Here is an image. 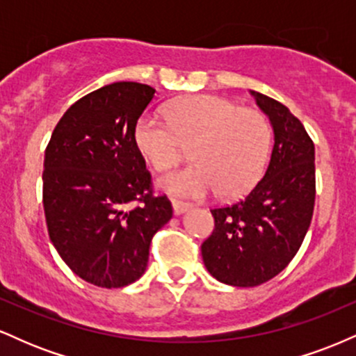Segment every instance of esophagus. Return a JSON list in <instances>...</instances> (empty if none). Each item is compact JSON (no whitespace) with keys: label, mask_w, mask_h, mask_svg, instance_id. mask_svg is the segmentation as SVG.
<instances>
[{"label":"esophagus","mask_w":356,"mask_h":356,"mask_svg":"<svg viewBox=\"0 0 356 356\" xmlns=\"http://www.w3.org/2000/svg\"><path fill=\"white\" fill-rule=\"evenodd\" d=\"M191 207H192V204H189V202L179 201V199H172V209L175 214H184V212L189 211Z\"/></svg>","instance_id":"34e87169"}]
</instances>
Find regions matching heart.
Wrapping results in <instances>:
<instances>
[{
    "label": "heart",
    "mask_w": 356,
    "mask_h": 356,
    "mask_svg": "<svg viewBox=\"0 0 356 356\" xmlns=\"http://www.w3.org/2000/svg\"><path fill=\"white\" fill-rule=\"evenodd\" d=\"M167 120L142 115L136 125L138 152L155 170H165L191 147L195 164L162 175L159 189L181 197L219 194L238 197L259 181L266 165L271 129L259 110L239 107L216 95H191L172 102Z\"/></svg>",
    "instance_id": "b5f03b06"
}]
</instances>
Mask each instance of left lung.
I'll return each mask as SVG.
<instances>
[{
  "instance_id": "8db88e82",
  "label": "left lung",
  "mask_w": 356,
  "mask_h": 356,
  "mask_svg": "<svg viewBox=\"0 0 356 356\" xmlns=\"http://www.w3.org/2000/svg\"><path fill=\"white\" fill-rule=\"evenodd\" d=\"M275 132L266 174L243 201L212 209L202 243L207 271L224 284H263L280 275L303 243L314 207V144L288 107L252 92Z\"/></svg>"
}]
</instances>
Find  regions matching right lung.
I'll return each instance as SVG.
<instances>
[{"label":"right lung","instance_id":"1","mask_svg":"<svg viewBox=\"0 0 356 356\" xmlns=\"http://www.w3.org/2000/svg\"><path fill=\"white\" fill-rule=\"evenodd\" d=\"M155 88L115 81L81 97L60 118L44 150L48 234L67 266L100 288L145 273L150 241L172 218L136 145V125Z\"/></svg>","mask_w":356,"mask_h":356}]
</instances>
